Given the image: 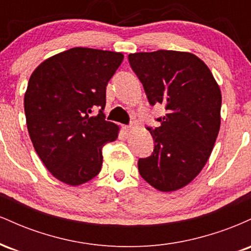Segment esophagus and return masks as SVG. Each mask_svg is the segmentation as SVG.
I'll return each mask as SVG.
<instances>
[{
    "mask_svg": "<svg viewBox=\"0 0 251 251\" xmlns=\"http://www.w3.org/2000/svg\"><path fill=\"white\" fill-rule=\"evenodd\" d=\"M137 127H138L137 123L133 122L129 126H125V132H126V133H127V134H131L132 132H134V129L137 128Z\"/></svg>",
    "mask_w": 251,
    "mask_h": 251,
    "instance_id": "esophagus-1",
    "label": "esophagus"
}]
</instances>
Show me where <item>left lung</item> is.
Segmentation results:
<instances>
[{"label": "left lung", "mask_w": 251, "mask_h": 251, "mask_svg": "<svg viewBox=\"0 0 251 251\" xmlns=\"http://www.w3.org/2000/svg\"><path fill=\"white\" fill-rule=\"evenodd\" d=\"M149 102L165 106L160 126L150 128L154 149L138 160L151 186L176 191L197 177L208 162L221 126L222 94L211 71L188 51L157 50L129 54Z\"/></svg>", "instance_id": "8db88e82"}]
</instances>
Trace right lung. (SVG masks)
I'll use <instances>...</instances> for the list:
<instances>
[{"label":"right lung","instance_id":"obj_1","mask_svg":"<svg viewBox=\"0 0 251 251\" xmlns=\"http://www.w3.org/2000/svg\"><path fill=\"white\" fill-rule=\"evenodd\" d=\"M122 53L75 47L48 57L31 73L25 94L27 128L37 155L56 179L76 186L102 165L101 149L119 126L106 122V86ZM100 108L97 116L94 109Z\"/></svg>","mask_w":251,"mask_h":251}]
</instances>
